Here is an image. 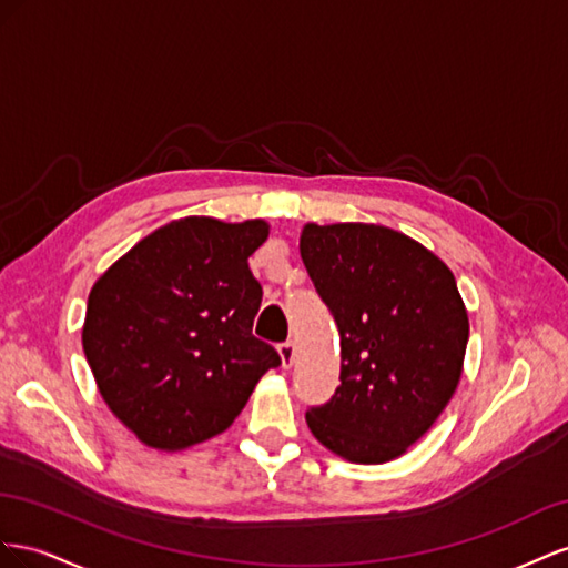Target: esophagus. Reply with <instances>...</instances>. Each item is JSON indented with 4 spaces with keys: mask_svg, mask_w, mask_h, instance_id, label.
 <instances>
[{
    "mask_svg": "<svg viewBox=\"0 0 568 568\" xmlns=\"http://www.w3.org/2000/svg\"><path fill=\"white\" fill-rule=\"evenodd\" d=\"M278 354H281V359H283V368L293 366V362H295V343H293V339H287V343H281L278 345Z\"/></svg>",
    "mask_w": 568,
    "mask_h": 568,
    "instance_id": "esophagus-1",
    "label": "esophagus"
}]
</instances>
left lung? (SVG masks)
I'll list each match as a JSON object with an SVG mask.
<instances>
[{"label":"left lung","instance_id":"1","mask_svg":"<svg viewBox=\"0 0 568 568\" xmlns=\"http://www.w3.org/2000/svg\"><path fill=\"white\" fill-rule=\"evenodd\" d=\"M300 254L339 333V385L310 407L321 445L356 464L407 452L462 378L468 316L452 271L383 225H304Z\"/></svg>","mask_w":568,"mask_h":568}]
</instances>
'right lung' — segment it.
<instances>
[{
  "label": "right lung",
  "instance_id": "add662e5",
  "mask_svg": "<svg viewBox=\"0 0 568 568\" xmlns=\"http://www.w3.org/2000/svg\"><path fill=\"white\" fill-rule=\"evenodd\" d=\"M264 221L178 219L123 254L88 297L83 349L109 409L144 445L183 449L229 428L281 356L252 335L247 258Z\"/></svg>",
  "mask_w": 568,
  "mask_h": 568
}]
</instances>
